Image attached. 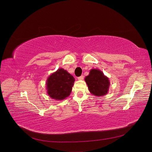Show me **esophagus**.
<instances>
[{
  "label": "esophagus",
  "mask_w": 152,
  "mask_h": 152,
  "mask_svg": "<svg viewBox=\"0 0 152 152\" xmlns=\"http://www.w3.org/2000/svg\"><path fill=\"white\" fill-rule=\"evenodd\" d=\"M84 79V76L83 75H81L80 77H78V80H83Z\"/></svg>",
  "instance_id": "esophagus-1"
}]
</instances>
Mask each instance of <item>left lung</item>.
I'll list each match as a JSON object with an SVG mask.
<instances>
[{"label": "left lung", "mask_w": 152, "mask_h": 152, "mask_svg": "<svg viewBox=\"0 0 152 152\" xmlns=\"http://www.w3.org/2000/svg\"><path fill=\"white\" fill-rule=\"evenodd\" d=\"M85 81L90 93L96 96H103L108 93L109 79L98 69H91Z\"/></svg>", "instance_id": "left-lung-1"}]
</instances>
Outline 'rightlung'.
<instances>
[{
	"label": "right lung",
	"instance_id": "1",
	"mask_svg": "<svg viewBox=\"0 0 152 152\" xmlns=\"http://www.w3.org/2000/svg\"><path fill=\"white\" fill-rule=\"evenodd\" d=\"M75 79L63 68L50 75L46 81L47 93L50 98L56 100H63L70 94Z\"/></svg>",
	"mask_w": 152,
	"mask_h": 152
}]
</instances>
